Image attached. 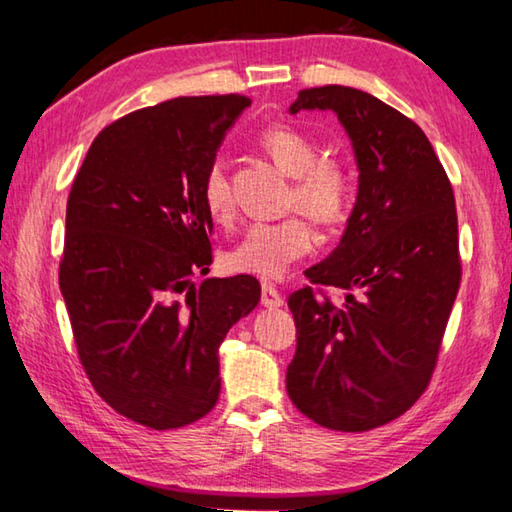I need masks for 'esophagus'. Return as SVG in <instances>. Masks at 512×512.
I'll return each instance as SVG.
<instances>
[{
    "label": "esophagus",
    "instance_id": "obj_1",
    "mask_svg": "<svg viewBox=\"0 0 512 512\" xmlns=\"http://www.w3.org/2000/svg\"><path fill=\"white\" fill-rule=\"evenodd\" d=\"M262 305L266 309H277L284 305V298L280 296V291H277L271 282H262Z\"/></svg>",
    "mask_w": 512,
    "mask_h": 512
}]
</instances>
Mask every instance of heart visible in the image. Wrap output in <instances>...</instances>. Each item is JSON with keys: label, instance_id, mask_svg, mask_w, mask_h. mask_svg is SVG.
<instances>
[{"label": "heart", "instance_id": "1", "mask_svg": "<svg viewBox=\"0 0 512 512\" xmlns=\"http://www.w3.org/2000/svg\"><path fill=\"white\" fill-rule=\"evenodd\" d=\"M264 151L287 176L296 178L291 203L323 225L348 219L354 205L352 171L341 160L318 158L316 142L291 126H273L262 135ZM203 205L216 223L230 221L232 192L223 162H212L203 178ZM314 250V232L302 216L282 221L250 223L228 262L235 271L262 277H282L289 268Z\"/></svg>", "mask_w": 512, "mask_h": 512}]
</instances>
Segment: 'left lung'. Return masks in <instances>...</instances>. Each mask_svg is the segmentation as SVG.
<instances>
[{
  "instance_id": "obj_1",
  "label": "left lung",
  "mask_w": 512,
  "mask_h": 512,
  "mask_svg": "<svg viewBox=\"0 0 512 512\" xmlns=\"http://www.w3.org/2000/svg\"><path fill=\"white\" fill-rule=\"evenodd\" d=\"M332 110L348 133L359 187L345 232L309 282L343 291L334 305L291 293V402L320 427L368 431L427 388L461 284L454 192L422 128L368 92L302 90L289 112Z\"/></svg>"
}]
</instances>
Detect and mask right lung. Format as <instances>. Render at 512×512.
<instances>
[{
    "instance_id": "obj_1",
    "label": "right lung",
    "mask_w": 512,
    "mask_h": 512,
    "mask_svg": "<svg viewBox=\"0 0 512 512\" xmlns=\"http://www.w3.org/2000/svg\"><path fill=\"white\" fill-rule=\"evenodd\" d=\"M239 94L178 97L103 128L67 198L63 293L94 391L151 429L201 420L221 393L219 348L257 307L253 275L207 277L203 178Z\"/></svg>"
}]
</instances>
